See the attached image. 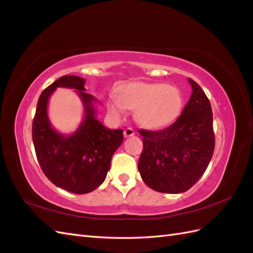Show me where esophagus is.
<instances>
[{
	"label": "esophagus",
	"mask_w": 253,
	"mask_h": 253,
	"mask_svg": "<svg viewBox=\"0 0 253 253\" xmlns=\"http://www.w3.org/2000/svg\"><path fill=\"white\" fill-rule=\"evenodd\" d=\"M124 135L126 138H127V137H131V136H134L135 135V131L132 128V127H126L125 131H124Z\"/></svg>",
	"instance_id": "obj_1"
}]
</instances>
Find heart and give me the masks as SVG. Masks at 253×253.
<instances>
[{"instance_id": "b5f03b06", "label": "heart", "mask_w": 253, "mask_h": 253, "mask_svg": "<svg viewBox=\"0 0 253 253\" xmlns=\"http://www.w3.org/2000/svg\"><path fill=\"white\" fill-rule=\"evenodd\" d=\"M108 110L115 118L126 117L127 110L136 111L138 124L147 128L167 126L178 116L182 108L180 90L162 83L129 82L108 100Z\"/></svg>"}]
</instances>
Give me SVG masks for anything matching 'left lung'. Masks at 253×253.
<instances>
[{
	"label": "left lung",
	"mask_w": 253,
	"mask_h": 253,
	"mask_svg": "<svg viewBox=\"0 0 253 253\" xmlns=\"http://www.w3.org/2000/svg\"><path fill=\"white\" fill-rule=\"evenodd\" d=\"M189 83L192 95L174 124L160 131H138L143 137L138 170L157 192H186L205 173L215 147L209 99L195 81L189 78Z\"/></svg>",
	"instance_id": "left-lung-1"
}]
</instances>
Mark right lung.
Masks as SVG:
<instances>
[{"mask_svg": "<svg viewBox=\"0 0 253 253\" xmlns=\"http://www.w3.org/2000/svg\"><path fill=\"white\" fill-rule=\"evenodd\" d=\"M84 84L77 76H62L51 83L40 95L33 121V141L43 173L53 185L75 194L89 193L101 185L124 141L122 129L106 128L96 119L97 99L85 93ZM57 87L78 90L84 106V121L68 136L53 130L48 119V100Z\"/></svg>", "mask_w": 253, "mask_h": 253, "instance_id": "right-lung-1", "label": "right lung"}]
</instances>
